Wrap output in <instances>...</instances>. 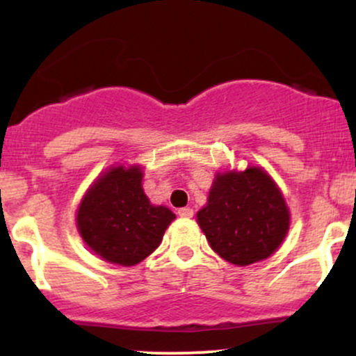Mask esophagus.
<instances>
[{
  "instance_id": "obj_1",
  "label": "esophagus",
  "mask_w": 356,
  "mask_h": 356,
  "mask_svg": "<svg viewBox=\"0 0 356 356\" xmlns=\"http://www.w3.org/2000/svg\"><path fill=\"white\" fill-rule=\"evenodd\" d=\"M177 214L181 216V218H186V219H191L192 216H194V211L191 209V207H181V209L177 211Z\"/></svg>"
}]
</instances>
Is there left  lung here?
I'll use <instances>...</instances> for the list:
<instances>
[{"instance_id":"obj_1","label":"left lung","mask_w":356,"mask_h":356,"mask_svg":"<svg viewBox=\"0 0 356 356\" xmlns=\"http://www.w3.org/2000/svg\"><path fill=\"white\" fill-rule=\"evenodd\" d=\"M197 222L222 259L248 266L280 248L289 227V212L271 177L249 167L216 177Z\"/></svg>"}]
</instances>
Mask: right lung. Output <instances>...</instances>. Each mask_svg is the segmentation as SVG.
Wrapping results in <instances>:
<instances>
[{
  "label": "right lung",
  "mask_w": 356,
  "mask_h": 356,
  "mask_svg": "<svg viewBox=\"0 0 356 356\" xmlns=\"http://www.w3.org/2000/svg\"><path fill=\"white\" fill-rule=\"evenodd\" d=\"M174 219L172 211L147 199L138 167H115L102 175L76 214L81 238L92 251L120 266H134L152 254Z\"/></svg>",
  "instance_id": "add662e5"
}]
</instances>
